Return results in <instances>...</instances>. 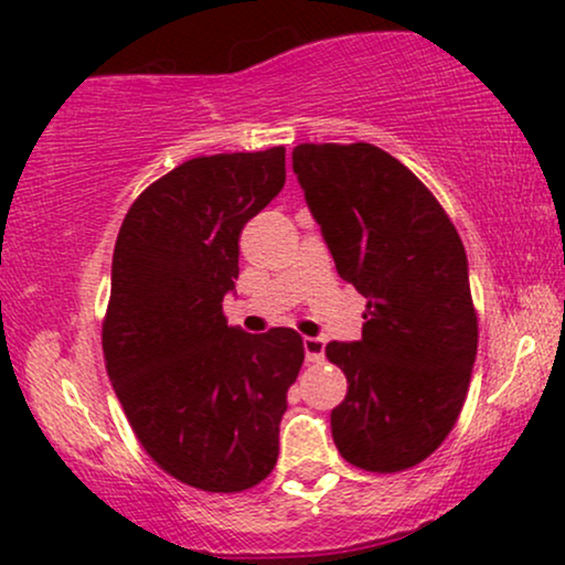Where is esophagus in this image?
I'll list each match as a JSON object with an SVG mask.
<instances>
[{
    "instance_id": "esophagus-1",
    "label": "esophagus",
    "mask_w": 565,
    "mask_h": 565,
    "mask_svg": "<svg viewBox=\"0 0 565 565\" xmlns=\"http://www.w3.org/2000/svg\"><path fill=\"white\" fill-rule=\"evenodd\" d=\"M303 350H306V361L309 363L324 361V340H321V337H303Z\"/></svg>"
}]
</instances>
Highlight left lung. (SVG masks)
Wrapping results in <instances>:
<instances>
[{
	"label": "left lung",
	"instance_id": "obj_1",
	"mask_svg": "<svg viewBox=\"0 0 565 565\" xmlns=\"http://www.w3.org/2000/svg\"><path fill=\"white\" fill-rule=\"evenodd\" d=\"M337 273L369 298L363 340L329 342L348 394L332 409L337 451L369 472L428 459L465 407L478 353L467 254L434 192L376 145L292 150Z\"/></svg>",
	"mask_w": 565,
	"mask_h": 565
}]
</instances>
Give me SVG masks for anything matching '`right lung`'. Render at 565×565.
<instances>
[{
  "label": "right lung",
  "mask_w": 565,
  "mask_h": 565,
  "mask_svg": "<svg viewBox=\"0 0 565 565\" xmlns=\"http://www.w3.org/2000/svg\"><path fill=\"white\" fill-rule=\"evenodd\" d=\"M285 184V148L192 158L131 202L114 246L104 358L137 441L160 470L241 493L275 470L296 329L228 327L238 238Z\"/></svg>",
  "instance_id": "obj_1"
}]
</instances>
